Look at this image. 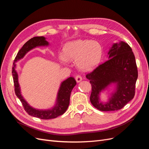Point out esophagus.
<instances>
[{
	"instance_id": "esophagus-1",
	"label": "esophagus",
	"mask_w": 149,
	"mask_h": 149,
	"mask_svg": "<svg viewBox=\"0 0 149 149\" xmlns=\"http://www.w3.org/2000/svg\"><path fill=\"white\" fill-rule=\"evenodd\" d=\"M76 82H77V83H79L80 81H82L81 76L80 75L76 76Z\"/></svg>"
}]
</instances>
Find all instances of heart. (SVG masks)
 <instances>
[{"instance_id":"b5f03b06","label":"heart","mask_w":149,"mask_h":149,"mask_svg":"<svg viewBox=\"0 0 149 149\" xmlns=\"http://www.w3.org/2000/svg\"><path fill=\"white\" fill-rule=\"evenodd\" d=\"M102 48L97 42L90 40H76L65 44L63 53L58 55L61 63L69 64L74 61L78 68L82 71H91L99 65L102 59Z\"/></svg>"}]
</instances>
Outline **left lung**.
I'll return each mask as SVG.
<instances>
[{
    "instance_id": "left-lung-1",
    "label": "left lung",
    "mask_w": 149,
    "mask_h": 149,
    "mask_svg": "<svg viewBox=\"0 0 149 149\" xmlns=\"http://www.w3.org/2000/svg\"><path fill=\"white\" fill-rule=\"evenodd\" d=\"M108 55L109 60L86 76L92 86L90 101L101 111L119 110L131 101L138 77L135 56L127 43H114ZM112 84H116L115 92L107 102H101L100 93Z\"/></svg>"
}]
</instances>
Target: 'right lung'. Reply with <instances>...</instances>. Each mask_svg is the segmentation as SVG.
<instances>
[{"mask_svg": "<svg viewBox=\"0 0 149 149\" xmlns=\"http://www.w3.org/2000/svg\"><path fill=\"white\" fill-rule=\"evenodd\" d=\"M48 42L44 37H35L30 39L26 42L22 48L18 52L17 55L13 62V66L12 67V76L14 83L15 93L17 97L21 101L25 111L31 116L42 119H50L57 118L58 116L63 114L70 104V94L72 89L76 84V80L73 77H70L64 81H63L60 85L59 91L58 93L56 98V102L55 106L51 109L39 110L30 106L22 96L20 92V88L18 81V74L15 70V63L22 59L25 55V54L37 47L48 46Z\"/></svg>", "mask_w": 149, "mask_h": 149, "instance_id": "right-lung-1", "label": "right lung"}]
</instances>
